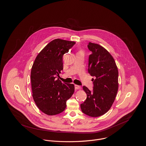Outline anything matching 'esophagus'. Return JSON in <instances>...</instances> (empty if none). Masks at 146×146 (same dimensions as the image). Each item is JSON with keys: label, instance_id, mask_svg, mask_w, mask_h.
I'll return each instance as SVG.
<instances>
[{"label": "esophagus", "instance_id": "34e87169", "mask_svg": "<svg viewBox=\"0 0 146 146\" xmlns=\"http://www.w3.org/2000/svg\"><path fill=\"white\" fill-rule=\"evenodd\" d=\"M74 88H75V90H79L81 88V87L78 85H77V84H75L74 85Z\"/></svg>", "mask_w": 146, "mask_h": 146}]
</instances>
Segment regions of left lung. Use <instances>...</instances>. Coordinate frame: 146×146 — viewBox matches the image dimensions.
<instances>
[{"label": "left lung", "mask_w": 146, "mask_h": 146, "mask_svg": "<svg viewBox=\"0 0 146 146\" xmlns=\"http://www.w3.org/2000/svg\"><path fill=\"white\" fill-rule=\"evenodd\" d=\"M92 52L88 58V73L92 78L93 90L87 87L83 89L87 98L81 104L82 111L92 117L107 113L111 107L118 90V70L111 54L102 46L89 42Z\"/></svg>", "instance_id": "obj_1"}]
</instances>
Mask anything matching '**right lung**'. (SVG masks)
<instances>
[{"mask_svg": "<svg viewBox=\"0 0 146 146\" xmlns=\"http://www.w3.org/2000/svg\"><path fill=\"white\" fill-rule=\"evenodd\" d=\"M76 44L74 41L55 39L36 56L31 72L33 100L44 113L54 115L62 113L66 101L74 91V86L62 83L58 78L63 69V56Z\"/></svg>", "mask_w": 146, "mask_h": 146, "instance_id": "1", "label": "right lung"}]
</instances>
